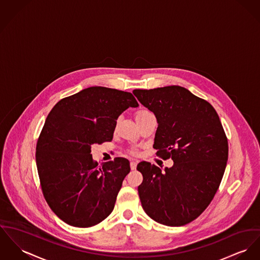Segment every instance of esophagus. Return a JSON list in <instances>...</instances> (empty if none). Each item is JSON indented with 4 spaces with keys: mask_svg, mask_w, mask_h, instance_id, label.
Segmentation results:
<instances>
[{
    "mask_svg": "<svg viewBox=\"0 0 260 260\" xmlns=\"http://www.w3.org/2000/svg\"><path fill=\"white\" fill-rule=\"evenodd\" d=\"M137 165H138V163H137L136 161H132V162H131V169H132V170H135V169L137 168Z\"/></svg>",
    "mask_w": 260,
    "mask_h": 260,
    "instance_id": "1",
    "label": "esophagus"
}]
</instances>
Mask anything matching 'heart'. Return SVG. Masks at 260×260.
<instances>
[{
    "mask_svg": "<svg viewBox=\"0 0 260 260\" xmlns=\"http://www.w3.org/2000/svg\"><path fill=\"white\" fill-rule=\"evenodd\" d=\"M148 113H150V112H149L147 109L141 108V109L137 111V113H136V118H140L141 116H144V115H146V114H148Z\"/></svg>",
    "mask_w": 260,
    "mask_h": 260,
    "instance_id": "b5f03b06",
    "label": "heart"
}]
</instances>
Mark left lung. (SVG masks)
<instances>
[{"label":"left lung","mask_w":260,"mask_h":260,"mask_svg":"<svg viewBox=\"0 0 260 260\" xmlns=\"http://www.w3.org/2000/svg\"><path fill=\"white\" fill-rule=\"evenodd\" d=\"M133 93L157 119L156 155L174 162L163 172L149 162L138 165L141 206L162 224L189 223L210 205L224 173L229 144L220 118L209 102L180 86Z\"/></svg>","instance_id":"1"}]
</instances>
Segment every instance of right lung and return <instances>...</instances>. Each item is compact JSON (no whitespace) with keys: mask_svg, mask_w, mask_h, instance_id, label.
Listing matches in <instances>:
<instances>
[{"mask_svg":"<svg viewBox=\"0 0 260 260\" xmlns=\"http://www.w3.org/2000/svg\"><path fill=\"white\" fill-rule=\"evenodd\" d=\"M138 106L132 93L96 86L61 99L48 114L37 166L44 199L66 223L90 228L113 212L129 161L116 157L98 165L91 145L112 141L119 116Z\"/></svg>","mask_w":260,"mask_h":260,"instance_id":"obj_1","label":"right lung"}]
</instances>
